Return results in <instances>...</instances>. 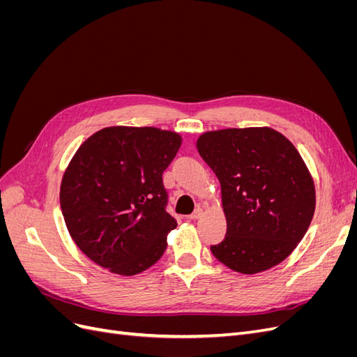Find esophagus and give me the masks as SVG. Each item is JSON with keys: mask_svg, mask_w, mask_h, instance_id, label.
I'll return each mask as SVG.
<instances>
[{"mask_svg": "<svg viewBox=\"0 0 357 357\" xmlns=\"http://www.w3.org/2000/svg\"><path fill=\"white\" fill-rule=\"evenodd\" d=\"M202 214H204L202 208L195 210V213H192V214H190V220H198V219H201V218H202Z\"/></svg>", "mask_w": 357, "mask_h": 357, "instance_id": "obj_1", "label": "esophagus"}]
</instances>
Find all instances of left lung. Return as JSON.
<instances>
[{"label": "left lung", "mask_w": 357, "mask_h": 357, "mask_svg": "<svg viewBox=\"0 0 357 357\" xmlns=\"http://www.w3.org/2000/svg\"><path fill=\"white\" fill-rule=\"evenodd\" d=\"M218 176L226 235L211 253L241 274L283 262L304 238L316 210V188L304 159L273 128H228L197 139Z\"/></svg>", "instance_id": "1"}]
</instances>
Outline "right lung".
<instances>
[{"instance_id":"add662e5","label":"right lung","mask_w":357,"mask_h":357,"mask_svg":"<svg viewBox=\"0 0 357 357\" xmlns=\"http://www.w3.org/2000/svg\"><path fill=\"white\" fill-rule=\"evenodd\" d=\"M181 146L177 132L109 126L73 156L61 183V210L73 241L119 275L155 265L177 222L167 213L162 172Z\"/></svg>"}]
</instances>
